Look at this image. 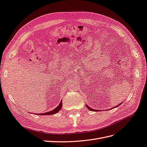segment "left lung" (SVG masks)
Listing matches in <instances>:
<instances>
[{
    "label": "left lung",
    "instance_id": "obj_1",
    "mask_svg": "<svg viewBox=\"0 0 147 147\" xmlns=\"http://www.w3.org/2000/svg\"><path fill=\"white\" fill-rule=\"evenodd\" d=\"M121 104H122V103H119V105H117V106H116V107H113L112 108H110V110H111V109H113V108H116V107H118V106H119V105H121ZM86 107L88 108V109H89V110H90V111H99V110H95V109H92V108H90L89 106H88L87 105H86Z\"/></svg>",
    "mask_w": 147,
    "mask_h": 147
}]
</instances>
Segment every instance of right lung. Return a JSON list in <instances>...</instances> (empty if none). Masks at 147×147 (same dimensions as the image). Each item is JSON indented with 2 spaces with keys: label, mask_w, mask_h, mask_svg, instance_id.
Returning <instances> with one entry per match:
<instances>
[{
  "label": "right lung",
  "mask_w": 147,
  "mask_h": 147,
  "mask_svg": "<svg viewBox=\"0 0 147 147\" xmlns=\"http://www.w3.org/2000/svg\"><path fill=\"white\" fill-rule=\"evenodd\" d=\"M62 107V100L60 102V104L58 105V106H57V108H55V109H53V110L52 111H50L49 112H47V113H40V114H37L39 115H54L55 114V113H58V111H59L61 108Z\"/></svg>",
  "instance_id": "add662e5"
}]
</instances>
